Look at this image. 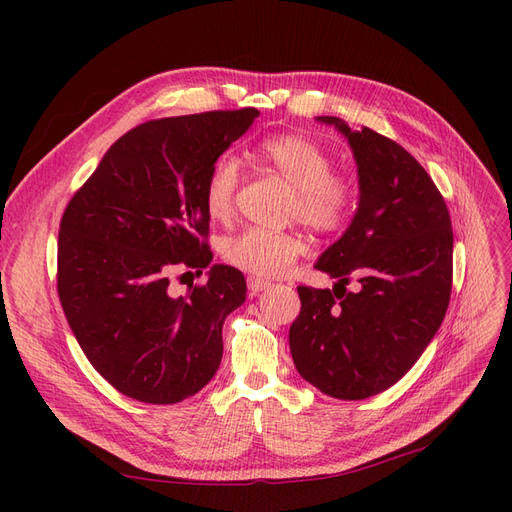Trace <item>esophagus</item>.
<instances>
[{"instance_id":"34e87169","label":"esophagus","mask_w":512,"mask_h":512,"mask_svg":"<svg viewBox=\"0 0 512 512\" xmlns=\"http://www.w3.org/2000/svg\"><path fill=\"white\" fill-rule=\"evenodd\" d=\"M247 286H249V292H251V294H259V292H263V290H267V288H272V282L255 278V276H249V278H247Z\"/></svg>"}]
</instances>
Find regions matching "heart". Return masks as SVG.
Returning a JSON list of instances; mask_svg holds the SVG:
<instances>
[{"label":"heart","mask_w":512,"mask_h":512,"mask_svg":"<svg viewBox=\"0 0 512 512\" xmlns=\"http://www.w3.org/2000/svg\"><path fill=\"white\" fill-rule=\"evenodd\" d=\"M257 157L265 168L282 176L294 188L290 213L317 232L340 230L355 205L353 182L332 174V157L303 134H278L265 139ZM242 182L240 161L234 155H220L213 161L203 201L211 220H228L234 211L236 191ZM222 257L255 278H278L305 251L301 236L247 228L222 240Z\"/></svg>","instance_id":"b5f03b06"}]
</instances>
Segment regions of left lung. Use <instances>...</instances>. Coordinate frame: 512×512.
Segmentation results:
<instances>
[{
  "label": "left lung",
  "mask_w": 512,
  "mask_h": 512,
  "mask_svg": "<svg viewBox=\"0 0 512 512\" xmlns=\"http://www.w3.org/2000/svg\"><path fill=\"white\" fill-rule=\"evenodd\" d=\"M353 149L359 205L315 267L334 288L299 286L288 342L303 380L340 400L394 386L432 342L452 288V228L444 197L419 161L363 126L317 116ZM355 277L358 290L346 293Z\"/></svg>",
  "instance_id": "left-lung-1"
}]
</instances>
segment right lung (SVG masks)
Instances as JSON below:
<instances>
[{"label": "right lung", "mask_w": 512, "mask_h": 512, "mask_svg": "<svg viewBox=\"0 0 512 512\" xmlns=\"http://www.w3.org/2000/svg\"><path fill=\"white\" fill-rule=\"evenodd\" d=\"M255 107L145 122L120 137L70 199L58 238V294L91 365L149 405L197 394L222 361V326L247 282L215 263L207 284L170 292L182 267L211 263L203 188L249 130Z\"/></svg>", "instance_id": "obj_1"}]
</instances>
